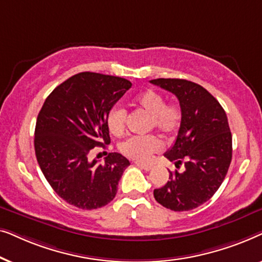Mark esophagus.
<instances>
[{
    "label": "esophagus",
    "mask_w": 262,
    "mask_h": 262,
    "mask_svg": "<svg viewBox=\"0 0 262 262\" xmlns=\"http://www.w3.org/2000/svg\"><path fill=\"white\" fill-rule=\"evenodd\" d=\"M136 166H138L139 168H142V169H144V170H146V171L151 170L152 168H154L152 164H150V163H141V162H136Z\"/></svg>",
    "instance_id": "34e87169"
}]
</instances>
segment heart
I'll return each mask as SVG.
<instances>
[{"mask_svg":"<svg viewBox=\"0 0 262 262\" xmlns=\"http://www.w3.org/2000/svg\"><path fill=\"white\" fill-rule=\"evenodd\" d=\"M134 103L150 114V128L155 127L164 136H173L182 123V110L178 103H166L161 93L145 89L135 95ZM127 113L123 107L114 106L107 117V127L114 136H120L125 130ZM120 151L136 161H146L161 149L160 139L154 135L131 136L120 143Z\"/></svg>","mask_w":262,"mask_h":262,"instance_id":"1","label":"heart"}]
</instances>
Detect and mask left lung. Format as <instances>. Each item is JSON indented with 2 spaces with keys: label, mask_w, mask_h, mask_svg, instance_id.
<instances>
[{
  "label": "left lung",
  "mask_w": 262,
  "mask_h": 262,
  "mask_svg": "<svg viewBox=\"0 0 262 262\" xmlns=\"http://www.w3.org/2000/svg\"><path fill=\"white\" fill-rule=\"evenodd\" d=\"M150 83L177 96L182 123L173 146L164 154L185 170L169 173L163 187L154 189L156 202L173 211H189L206 203L223 182L232 156V137L221 103L202 85L181 78Z\"/></svg>",
  "instance_id": "1"
}]
</instances>
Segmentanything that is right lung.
I'll return each mask as SVG.
<instances>
[{
	"label": "right lung",
	"instance_id": "right-lung-1",
	"mask_svg": "<svg viewBox=\"0 0 262 262\" xmlns=\"http://www.w3.org/2000/svg\"><path fill=\"white\" fill-rule=\"evenodd\" d=\"M131 85L125 78L84 71L46 98L35 124V156L53 191L70 205L94 210L116 196L128 160L110 152L100 164L89 154L110 144L107 117Z\"/></svg>",
	"mask_w": 262,
	"mask_h": 262
}]
</instances>
